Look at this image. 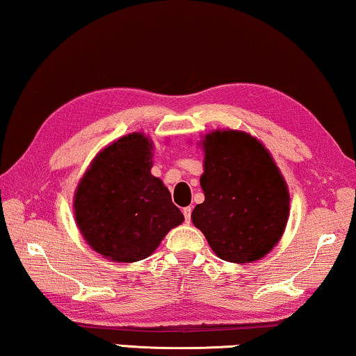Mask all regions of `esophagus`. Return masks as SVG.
Returning <instances> with one entry per match:
<instances>
[{
  "mask_svg": "<svg viewBox=\"0 0 356 356\" xmlns=\"http://www.w3.org/2000/svg\"><path fill=\"white\" fill-rule=\"evenodd\" d=\"M191 213H193V209H191V207H184V209H183V215H184L186 222L191 221Z\"/></svg>",
  "mask_w": 356,
  "mask_h": 356,
  "instance_id": "esophagus-1",
  "label": "esophagus"
}]
</instances>
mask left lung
<instances>
[{
  "mask_svg": "<svg viewBox=\"0 0 356 356\" xmlns=\"http://www.w3.org/2000/svg\"><path fill=\"white\" fill-rule=\"evenodd\" d=\"M205 200L193 224L218 258L248 264L280 242L289 218V191L267 147L242 130L216 129L200 141Z\"/></svg>",
  "mask_w": 356,
  "mask_h": 356,
  "instance_id": "8db88e82",
  "label": "left lung"
}]
</instances>
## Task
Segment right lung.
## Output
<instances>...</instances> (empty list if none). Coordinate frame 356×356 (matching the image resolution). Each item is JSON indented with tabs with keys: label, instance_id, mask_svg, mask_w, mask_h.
<instances>
[{
	"label": "right lung",
	"instance_id": "right-lung-1",
	"mask_svg": "<svg viewBox=\"0 0 356 356\" xmlns=\"http://www.w3.org/2000/svg\"><path fill=\"white\" fill-rule=\"evenodd\" d=\"M152 151L154 143L145 134L124 135L98 152L76 186V226L105 259H145L184 221L170 191L151 173Z\"/></svg>",
	"mask_w": 356,
	"mask_h": 356
}]
</instances>
